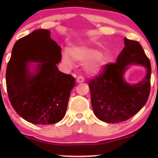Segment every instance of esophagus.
I'll return each instance as SVG.
<instances>
[{
	"mask_svg": "<svg viewBox=\"0 0 158 158\" xmlns=\"http://www.w3.org/2000/svg\"><path fill=\"white\" fill-rule=\"evenodd\" d=\"M85 81V79L83 78V77L81 76H79V77H77V83H81V82H84Z\"/></svg>",
	"mask_w": 158,
	"mask_h": 158,
	"instance_id": "1",
	"label": "esophagus"
}]
</instances>
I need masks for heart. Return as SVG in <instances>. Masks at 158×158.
<instances>
[{
  "mask_svg": "<svg viewBox=\"0 0 158 158\" xmlns=\"http://www.w3.org/2000/svg\"><path fill=\"white\" fill-rule=\"evenodd\" d=\"M62 61L68 67H71L73 61L84 63L88 61L87 70L89 73H97L106 66L107 60L97 49L87 45L73 47L70 50H64L62 54Z\"/></svg>",
  "mask_w": 158,
  "mask_h": 158,
  "instance_id": "obj_1",
  "label": "heart"
}]
</instances>
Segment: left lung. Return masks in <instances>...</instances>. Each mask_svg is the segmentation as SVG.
Instances as JSON below:
<instances>
[{
    "label": "left lung",
    "instance_id": "8db88e82",
    "mask_svg": "<svg viewBox=\"0 0 158 158\" xmlns=\"http://www.w3.org/2000/svg\"><path fill=\"white\" fill-rule=\"evenodd\" d=\"M124 42L125 48L116 63L106 64L102 73L88 82L94 114L98 119L108 123L131 118L145 106L149 97L152 73L149 59L138 41L125 38ZM130 64H140L148 70L146 77L137 84H128L123 78Z\"/></svg>",
    "mask_w": 158,
    "mask_h": 158
}]
</instances>
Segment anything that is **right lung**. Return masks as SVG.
Wrapping results in <instances>:
<instances>
[{
    "mask_svg": "<svg viewBox=\"0 0 158 158\" xmlns=\"http://www.w3.org/2000/svg\"><path fill=\"white\" fill-rule=\"evenodd\" d=\"M61 48L48 30H37L14 44L6 72V90L14 110L27 122L53 124L64 118L75 78L59 71ZM35 62L36 70H29Z\"/></svg>",
    "mask_w": 158,
    "mask_h": 158,
    "instance_id": "right-lung-1",
    "label": "right lung"
}]
</instances>
